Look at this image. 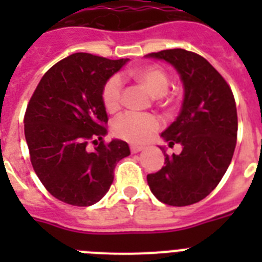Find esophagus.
<instances>
[{
	"mask_svg": "<svg viewBox=\"0 0 262 262\" xmlns=\"http://www.w3.org/2000/svg\"><path fill=\"white\" fill-rule=\"evenodd\" d=\"M129 149H131V152H133V154H138V152L143 151V149H144V147H143V145H139V144H131L129 145Z\"/></svg>",
	"mask_w": 262,
	"mask_h": 262,
	"instance_id": "34e87169",
	"label": "esophagus"
}]
</instances>
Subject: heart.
<instances>
[{"mask_svg":"<svg viewBox=\"0 0 262 262\" xmlns=\"http://www.w3.org/2000/svg\"><path fill=\"white\" fill-rule=\"evenodd\" d=\"M133 76L142 82L155 97L163 98L169 90V76L160 67H144L133 72ZM123 98V81L119 76H111L102 88V102L106 110L113 113L119 108ZM160 128L159 118L152 114L126 111L113 123V131L118 138L133 143H143Z\"/></svg>","mask_w":262,"mask_h":262,"instance_id":"1","label":"heart"}]
</instances>
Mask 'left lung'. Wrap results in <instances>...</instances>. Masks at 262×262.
I'll use <instances>...</instances> for the list:
<instances>
[{
    "instance_id": "left-lung-1",
    "label": "left lung",
    "mask_w": 262,
    "mask_h": 262,
    "mask_svg": "<svg viewBox=\"0 0 262 262\" xmlns=\"http://www.w3.org/2000/svg\"><path fill=\"white\" fill-rule=\"evenodd\" d=\"M170 62L181 76L185 97L177 119L161 134L180 155H165V166L147 176L157 200L189 206L209 195L232 160L237 139V111L230 85L205 57L174 48L148 53ZM164 151V148H161Z\"/></svg>"
}]
</instances>
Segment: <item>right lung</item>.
<instances>
[{
	"mask_svg": "<svg viewBox=\"0 0 262 262\" xmlns=\"http://www.w3.org/2000/svg\"><path fill=\"white\" fill-rule=\"evenodd\" d=\"M127 59L73 53L51 67L30 98L25 136L32 168L51 195L72 206H92L110 189L128 144L105 143L106 81ZM96 145L89 149V144Z\"/></svg>",
	"mask_w": 262,
	"mask_h": 262,
	"instance_id": "1",
	"label": "right lung"
}]
</instances>
